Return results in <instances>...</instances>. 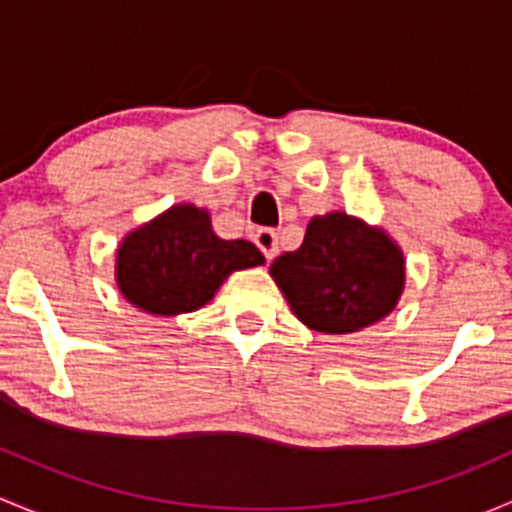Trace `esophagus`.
Returning a JSON list of instances; mask_svg holds the SVG:
<instances>
[{
	"label": "esophagus",
	"instance_id": "1",
	"mask_svg": "<svg viewBox=\"0 0 512 512\" xmlns=\"http://www.w3.org/2000/svg\"><path fill=\"white\" fill-rule=\"evenodd\" d=\"M254 241L268 261L278 254V234L273 229H258L254 234Z\"/></svg>",
	"mask_w": 512,
	"mask_h": 512
}]
</instances>
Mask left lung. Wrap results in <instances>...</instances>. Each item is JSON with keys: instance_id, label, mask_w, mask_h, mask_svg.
<instances>
[{"instance_id": "1", "label": "left lung", "mask_w": 512, "mask_h": 512, "mask_svg": "<svg viewBox=\"0 0 512 512\" xmlns=\"http://www.w3.org/2000/svg\"><path fill=\"white\" fill-rule=\"evenodd\" d=\"M268 271L295 318L325 335L360 333L384 320L407 283L397 241L347 212L310 219L300 249L278 256Z\"/></svg>"}]
</instances>
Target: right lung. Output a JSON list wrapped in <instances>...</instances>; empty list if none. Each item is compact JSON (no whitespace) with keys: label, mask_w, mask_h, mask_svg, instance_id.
I'll use <instances>...</instances> for the list:
<instances>
[{"label":"right lung","mask_w":512,"mask_h":512,"mask_svg":"<svg viewBox=\"0 0 512 512\" xmlns=\"http://www.w3.org/2000/svg\"><path fill=\"white\" fill-rule=\"evenodd\" d=\"M263 263L251 241L219 239L207 209L172 204L120 241L115 286L142 313L175 318L204 308L234 271Z\"/></svg>","instance_id":"1"}]
</instances>
